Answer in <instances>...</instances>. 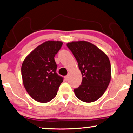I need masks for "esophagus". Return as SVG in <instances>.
<instances>
[{
    "mask_svg": "<svg viewBox=\"0 0 133 133\" xmlns=\"http://www.w3.org/2000/svg\"><path fill=\"white\" fill-rule=\"evenodd\" d=\"M64 79H65V80H66V81H67V80L69 79V75H66V76H64Z\"/></svg>",
    "mask_w": 133,
    "mask_h": 133,
    "instance_id": "esophagus-1",
    "label": "esophagus"
}]
</instances>
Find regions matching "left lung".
I'll use <instances>...</instances> for the list:
<instances>
[{
  "label": "left lung",
  "mask_w": 133,
  "mask_h": 133,
  "mask_svg": "<svg viewBox=\"0 0 133 133\" xmlns=\"http://www.w3.org/2000/svg\"><path fill=\"white\" fill-rule=\"evenodd\" d=\"M77 61L83 76L81 85L74 89L76 96L85 102L98 100L104 94L111 79V64L105 54L85 41L67 44Z\"/></svg>",
  "instance_id": "obj_1"
}]
</instances>
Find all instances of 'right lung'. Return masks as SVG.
Returning a JSON list of instances; mask_svg holds the SVG:
<instances>
[{
    "mask_svg": "<svg viewBox=\"0 0 133 133\" xmlns=\"http://www.w3.org/2000/svg\"><path fill=\"white\" fill-rule=\"evenodd\" d=\"M63 45L59 41H48L31 52L23 61L22 76L28 94L40 102H48L55 98L63 81L57 74L54 57Z\"/></svg>",
    "mask_w": 133,
    "mask_h": 133,
    "instance_id": "right-lung-1",
    "label": "right lung"
}]
</instances>
